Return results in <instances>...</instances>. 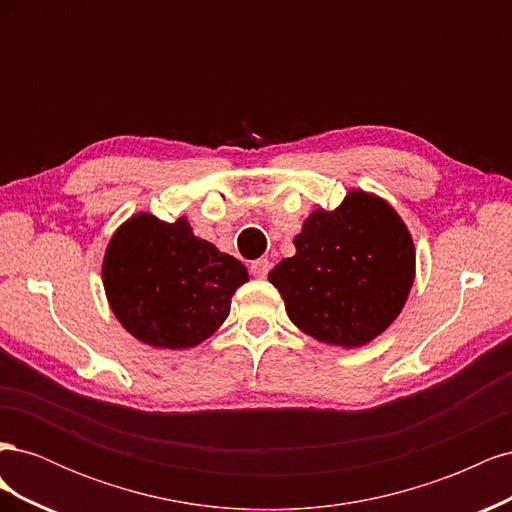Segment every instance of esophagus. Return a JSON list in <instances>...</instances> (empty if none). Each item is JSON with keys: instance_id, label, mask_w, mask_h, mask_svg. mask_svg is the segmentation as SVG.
Returning a JSON list of instances; mask_svg holds the SVG:
<instances>
[{"instance_id": "34e87169", "label": "esophagus", "mask_w": 512, "mask_h": 512, "mask_svg": "<svg viewBox=\"0 0 512 512\" xmlns=\"http://www.w3.org/2000/svg\"><path fill=\"white\" fill-rule=\"evenodd\" d=\"M269 269H271V262L267 258H258L254 260L250 265V271L254 277H258V280H265V277L269 275Z\"/></svg>"}]
</instances>
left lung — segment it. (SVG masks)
<instances>
[{
    "instance_id": "1",
    "label": "left lung",
    "mask_w": 512,
    "mask_h": 512,
    "mask_svg": "<svg viewBox=\"0 0 512 512\" xmlns=\"http://www.w3.org/2000/svg\"><path fill=\"white\" fill-rule=\"evenodd\" d=\"M294 247L297 254L277 262L269 282L305 335L361 348L404 309L416 250L408 226L384 198L350 190L337 209L309 215Z\"/></svg>"
}]
</instances>
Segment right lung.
Returning <instances> with one entry per match:
<instances>
[{
	"label": "right lung",
	"instance_id": "right-lung-1",
	"mask_svg": "<svg viewBox=\"0 0 512 512\" xmlns=\"http://www.w3.org/2000/svg\"><path fill=\"white\" fill-rule=\"evenodd\" d=\"M250 275L241 262L196 237L190 222L136 213L108 241L102 284L121 327L162 350L203 344L230 314Z\"/></svg>",
	"mask_w": 512,
	"mask_h": 512
}]
</instances>
